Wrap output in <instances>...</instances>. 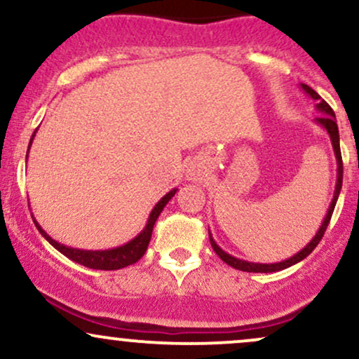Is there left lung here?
I'll return each instance as SVG.
<instances>
[{
  "label": "left lung",
  "instance_id": "obj_1",
  "mask_svg": "<svg viewBox=\"0 0 359 359\" xmlns=\"http://www.w3.org/2000/svg\"><path fill=\"white\" fill-rule=\"evenodd\" d=\"M300 88H302L304 93L307 94L311 100L317 101L316 104V109L319 111L320 116H317L314 121L319 125L320 128H324L325 131H327L329 138H331V143H332V150H334V156H336V163H337V174H336V187H334V196H332V201L331 204H329V209L327 212H325L324 219H323V224L319 226V229H317L316 236L312 238L311 241L307 243L306 246H304L302 250L297 251V253L294 255V257L287 258V259H282V262H277V263H253V262H246V259H241V258H236L233 257V255L226 253L224 250L221 248L219 245H217L216 241H214L211 231H209V241H211V246L212 250L216 251V255L219 257L222 262L228 263L229 266H233V269L236 270H241V271H253V273H271V271H280V270H285L288 266L295 265V263L302 262L304 258L309 257V255L314 251V248L317 245H319V241L323 240L325 229H327V224L329 221H331V216H332V211H334L336 208V203H337V197H339V192H341V187H343V158H341V148H339V130H337V123H336V114L334 111L331 109V106L327 104L324 100H320L319 94L316 93L314 89L309 88L307 84H300Z\"/></svg>",
  "mask_w": 359,
  "mask_h": 359
}]
</instances>
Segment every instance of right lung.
I'll list each match as a JSON object with an SVG mask.
<instances>
[{
    "label": "right lung",
    "mask_w": 359,
    "mask_h": 359,
    "mask_svg": "<svg viewBox=\"0 0 359 359\" xmlns=\"http://www.w3.org/2000/svg\"><path fill=\"white\" fill-rule=\"evenodd\" d=\"M35 133L36 130L34 131V135H32L30 138V145H28V150H27V158H28V151H30L32 142H34L35 138ZM175 192L177 189H172L170 192H167L165 196L155 204V208L151 209L150 216H148L145 228H143L142 231L133 238V240H130L128 243H125V245L116 246V248H111V250H79V248H71V246L62 245V243L55 241L53 238L48 236V234L42 229V226L36 222L35 217L34 216L32 217H34L36 229H39L40 234H42L45 240L50 243L53 248L59 250L62 255H65L69 259H72V262L76 263H81V265L88 266V269H93V270H119V269H125L128 265H133V263H137L138 259L145 255L148 243H150V238H151V231H154L156 217H158L160 212L163 211V208H165L168 201L175 196Z\"/></svg>",
    "instance_id": "obj_1"
}]
</instances>
